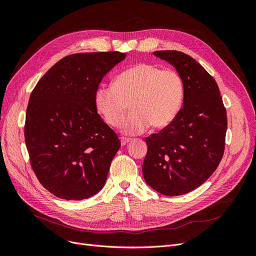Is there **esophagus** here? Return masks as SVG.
I'll use <instances>...</instances> for the list:
<instances>
[{
    "mask_svg": "<svg viewBox=\"0 0 256 256\" xmlns=\"http://www.w3.org/2000/svg\"><path fill=\"white\" fill-rule=\"evenodd\" d=\"M130 141H131V138H120V143H122V146H125V145H126V144H128Z\"/></svg>",
    "mask_w": 256,
    "mask_h": 256,
    "instance_id": "esophagus-1",
    "label": "esophagus"
}]
</instances>
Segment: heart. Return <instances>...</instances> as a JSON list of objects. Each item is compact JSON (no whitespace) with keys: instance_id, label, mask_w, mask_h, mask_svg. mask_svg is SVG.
Returning a JSON list of instances; mask_svg holds the SVG:
<instances>
[{"instance_id":"b5f03b06","label":"heart","mask_w":256,"mask_h":256,"mask_svg":"<svg viewBox=\"0 0 256 256\" xmlns=\"http://www.w3.org/2000/svg\"><path fill=\"white\" fill-rule=\"evenodd\" d=\"M184 94V82L176 72L138 63L116 76L113 85H99L94 104L108 125L118 127L130 102L132 112L122 122V131L134 134L150 125L156 129L168 127L180 111Z\"/></svg>"}]
</instances>
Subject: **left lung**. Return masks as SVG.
I'll return each mask as SVG.
<instances>
[{
	"mask_svg": "<svg viewBox=\"0 0 256 256\" xmlns=\"http://www.w3.org/2000/svg\"><path fill=\"white\" fill-rule=\"evenodd\" d=\"M182 76L184 104L176 118L146 138L142 171L146 184L164 196H182L204 184L224 152L226 110L218 84L202 65L180 51H154Z\"/></svg>",
	"mask_w": 256,
	"mask_h": 256,
	"instance_id": "obj_1",
	"label": "left lung"
}]
</instances>
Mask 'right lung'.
<instances>
[{"label": "right lung", "mask_w": 256, "mask_h": 256, "mask_svg": "<svg viewBox=\"0 0 256 256\" xmlns=\"http://www.w3.org/2000/svg\"><path fill=\"white\" fill-rule=\"evenodd\" d=\"M125 53L92 52L58 60L30 96L24 138L38 180L56 196L80 200L104 188L120 147L97 113L94 95Z\"/></svg>", "instance_id": "add662e5"}]
</instances>
